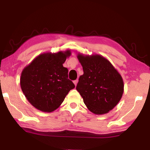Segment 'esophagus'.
<instances>
[{
	"label": "esophagus",
	"mask_w": 150,
	"mask_h": 150,
	"mask_svg": "<svg viewBox=\"0 0 150 150\" xmlns=\"http://www.w3.org/2000/svg\"><path fill=\"white\" fill-rule=\"evenodd\" d=\"M77 83H78V80H77V79H76V80H75V81H73V83H74L75 86L77 85Z\"/></svg>",
	"instance_id": "obj_1"
}]
</instances>
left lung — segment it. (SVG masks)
Here are the masks:
<instances>
[{
  "mask_svg": "<svg viewBox=\"0 0 150 150\" xmlns=\"http://www.w3.org/2000/svg\"><path fill=\"white\" fill-rule=\"evenodd\" d=\"M83 69L76 89L87 108L105 115L117 105L124 93V81L112 63L100 55L77 54Z\"/></svg>",
  "mask_w": 150,
  "mask_h": 150,
  "instance_id": "obj_1",
  "label": "left lung"
}]
</instances>
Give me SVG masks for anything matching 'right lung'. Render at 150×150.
Segmentation results:
<instances>
[{
  "label": "right lung",
  "instance_id": "1",
  "mask_svg": "<svg viewBox=\"0 0 150 150\" xmlns=\"http://www.w3.org/2000/svg\"><path fill=\"white\" fill-rule=\"evenodd\" d=\"M71 51L44 53L37 56L22 71L20 87L31 105L42 112H51L63 102L75 85L68 79L63 66Z\"/></svg>",
  "mask_w": 150,
  "mask_h": 150
}]
</instances>
